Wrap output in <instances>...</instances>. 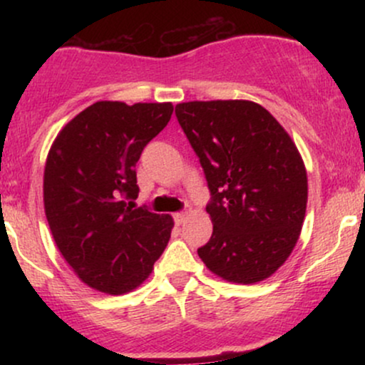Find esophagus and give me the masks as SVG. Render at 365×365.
<instances>
[{
  "instance_id": "1",
  "label": "esophagus",
  "mask_w": 365,
  "mask_h": 365,
  "mask_svg": "<svg viewBox=\"0 0 365 365\" xmlns=\"http://www.w3.org/2000/svg\"><path fill=\"white\" fill-rule=\"evenodd\" d=\"M173 217H175V223H177V225H183L187 221L185 212H177V215H175Z\"/></svg>"
}]
</instances>
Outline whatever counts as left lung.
Instances as JSON below:
<instances>
[{"label": "left lung", "mask_w": 365, "mask_h": 365, "mask_svg": "<svg viewBox=\"0 0 365 365\" xmlns=\"http://www.w3.org/2000/svg\"><path fill=\"white\" fill-rule=\"evenodd\" d=\"M175 113L212 195V235L197 254L230 283L269 278L290 257L307 207L295 142L266 108L245 99L180 103Z\"/></svg>", "instance_id": "8db88e82"}]
</instances>
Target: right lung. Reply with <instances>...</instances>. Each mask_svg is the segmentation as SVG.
Here are the masks:
<instances>
[{
    "label": "right lung",
    "instance_id": "add662e5",
    "mask_svg": "<svg viewBox=\"0 0 365 365\" xmlns=\"http://www.w3.org/2000/svg\"><path fill=\"white\" fill-rule=\"evenodd\" d=\"M171 103L98 101L60 130L44 166V211L82 283L108 295L140 287L168 245L173 217L132 209L135 165L168 125Z\"/></svg>",
    "mask_w": 365,
    "mask_h": 365
}]
</instances>
